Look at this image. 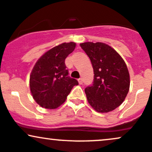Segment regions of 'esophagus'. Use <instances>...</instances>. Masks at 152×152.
Here are the masks:
<instances>
[{"label": "esophagus", "instance_id": "1", "mask_svg": "<svg viewBox=\"0 0 152 152\" xmlns=\"http://www.w3.org/2000/svg\"><path fill=\"white\" fill-rule=\"evenodd\" d=\"M78 83H79V84H83V79H82L81 78H78Z\"/></svg>", "mask_w": 152, "mask_h": 152}]
</instances>
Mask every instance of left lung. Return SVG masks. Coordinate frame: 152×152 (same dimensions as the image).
Segmentation results:
<instances>
[{
  "mask_svg": "<svg viewBox=\"0 0 152 152\" xmlns=\"http://www.w3.org/2000/svg\"><path fill=\"white\" fill-rule=\"evenodd\" d=\"M80 46L94 69L93 84L85 88L87 100L99 113L113 111L123 103L129 90V74L124 61L106 43L86 42Z\"/></svg>",
  "mask_w": 152,
  "mask_h": 152,
  "instance_id": "8db88e82",
  "label": "left lung"
}]
</instances>
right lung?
I'll list each match as a JSON object with an SVG mask.
<instances>
[{
    "label": "right lung",
    "instance_id": "right-lung-1",
    "mask_svg": "<svg viewBox=\"0 0 152 152\" xmlns=\"http://www.w3.org/2000/svg\"><path fill=\"white\" fill-rule=\"evenodd\" d=\"M76 48L74 42L63 43L46 52L35 64L30 76L33 98L45 109H54L65 102L78 82L69 76L65 59Z\"/></svg>",
    "mask_w": 152,
    "mask_h": 152
}]
</instances>
